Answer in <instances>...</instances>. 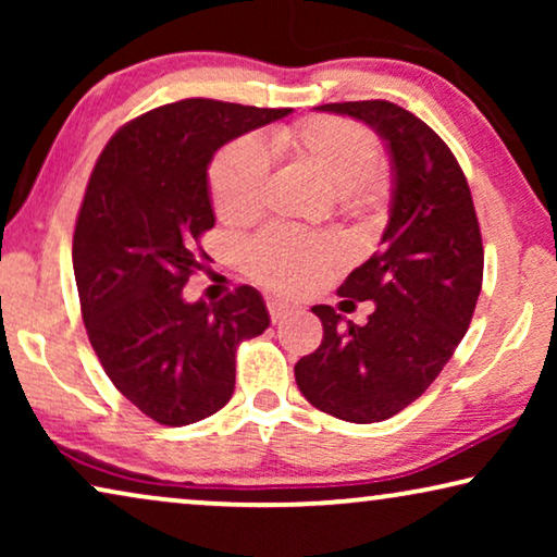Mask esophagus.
<instances>
[{
  "instance_id": "obj_1",
  "label": "esophagus",
  "mask_w": 557,
  "mask_h": 557,
  "mask_svg": "<svg viewBox=\"0 0 557 557\" xmlns=\"http://www.w3.org/2000/svg\"><path fill=\"white\" fill-rule=\"evenodd\" d=\"M294 307L288 301H281V299H269V314L273 322H278V319H284L288 311H292Z\"/></svg>"
}]
</instances>
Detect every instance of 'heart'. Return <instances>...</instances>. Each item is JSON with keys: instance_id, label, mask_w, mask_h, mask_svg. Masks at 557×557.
<instances>
[{"instance_id": "obj_1", "label": "heart", "mask_w": 557, "mask_h": 557, "mask_svg": "<svg viewBox=\"0 0 557 557\" xmlns=\"http://www.w3.org/2000/svg\"><path fill=\"white\" fill-rule=\"evenodd\" d=\"M273 149L322 180L347 215H362L387 197L377 170V141L370 128L342 116H311L273 132ZM269 151L256 136H240L220 149L210 166V197L225 223H248L263 210ZM337 248L292 231H269L246 248V269L276 292H307L337 263Z\"/></svg>"}]
</instances>
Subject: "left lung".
<instances>
[{"label": "left lung", "mask_w": 557, "mask_h": 557, "mask_svg": "<svg viewBox=\"0 0 557 557\" xmlns=\"http://www.w3.org/2000/svg\"><path fill=\"white\" fill-rule=\"evenodd\" d=\"M319 111L375 128L391 154L393 202L380 250L339 286V296L375 301V311L360 326L326 304L311 309L324 339L294 375L314 408L377 423L421 398L467 334L482 292V233L467 177L429 124L391 101L324 103Z\"/></svg>", "instance_id": "left-lung-1"}]
</instances>
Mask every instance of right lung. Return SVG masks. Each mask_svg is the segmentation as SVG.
Returning <instances> with one entry per match:
<instances>
[{
    "instance_id": "right-lung-1",
    "label": "right lung",
    "mask_w": 557,
    "mask_h": 557,
    "mask_svg": "<svg viewBox=\"0 0 557 557\" xmlns=\"http://www.w3.org/2000/svg\"><path fill=\"white\" fill-rule=\"evenodd\" d=\"M292 109L187 98L121 126L90 172L73 235L83 324L116 391L162 425L202 421L231 400L235 352L269 326L253 286L189 304L182 288L215 225L208 166L235 136Z\"/></svg>"
}]
</instances>
